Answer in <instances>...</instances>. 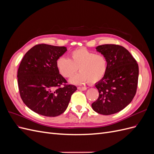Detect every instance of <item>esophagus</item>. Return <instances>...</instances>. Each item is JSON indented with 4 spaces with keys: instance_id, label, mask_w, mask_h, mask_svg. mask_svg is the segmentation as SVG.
<instances>
[{
    "instance_id": "esophagus-1",
    "label": "esophagus",
    "mask_w": 154,
    "mask_h": 154,
    "mask_svg": "<svg viewBox=\"0 0 154 154\" xmlns=\"http://www.w3.org/2000/svg\"><path fill=\"white\" fill-rule=\"evenodd\" d=\"M78 89L80 91H85L87 90V87H78Z\"/></svg>"
}]
</instances>
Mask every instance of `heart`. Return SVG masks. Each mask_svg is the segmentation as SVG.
<instances>
[{
	"label": "heart",
	"mask_w": 154,
	"mask_h": 154,
	"mask_svg": "<svg viewBox=\"0 0 154 154\" xmlns=\"http://www.w3.org/2000/svg\"><path fill=\"white\" fill-rule=\"evenodd\" d=\"M57 66L60 74L66 78L72 77L79 69L80 72L71 80L72 83L79 85L100 82L105 75L108 68L105 56L95 54L85 48L72 51L70 53L69 59L60 57Z\"/></svg>",
	"instance_id": "1"
}]
</instances>
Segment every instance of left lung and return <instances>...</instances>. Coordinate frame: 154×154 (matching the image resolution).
<instances>
[{
    "label": "left lung",
    "instance_id": "left-lung-1",
    "mask_svg": "<svg viewBox=\"0 0 154 154\" xmlns=\"http://www.w3.org/2000/svg\"><path fill=\"white\" fill-rule=\"evenodd\" d=\"M96 50L106 58L108 68L104 77L95 85L99 97L92 107L98 114H113L125 109L136 95L138 64L122 45L105 44L97 46Z\"/></svg>",
    "mask_w": 154,
    "mask_h": 154
}]
</instances>
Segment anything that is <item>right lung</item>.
Returning <instances> with one entry per match:
<instances>
[{
    "mask_svg": "<svg viewBox=\"0 0 154 154\" xmlns=\"http://www.w3.org/2000/svg\"><path fill=\"white\" fill-rule=\"evenodd\" d=\"M66 47L45 44L35 45L23 57L18 69V86L25 105L35 112L48 117L63 113L75 85L67 84L57 66Z\"/></svg>",
    "mask_w": 154,
    "mask_h": 154,
    "instance_id": "obj_1",
    "label": "right lung"
}]
</instances>
